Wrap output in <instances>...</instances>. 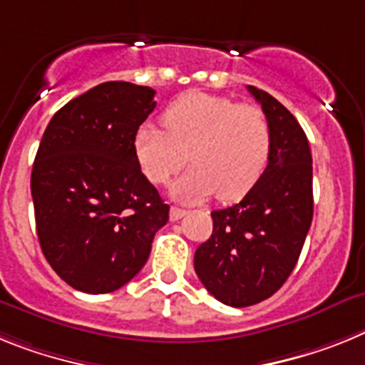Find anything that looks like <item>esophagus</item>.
<instances>
[{
	"instance_id": "1",
	"label": "esophagus",
	"mask_w": 365,
	"mask_h": 365,
	"mask_svg": "<svg viewBox=\"0 0 365 365\" xmlns=\"http://www.w3.org/2000/svg\"><path fill=\"white\" fill-rule=\"evenodd\" d=\"M185 215H187L185 209L176 207V205H173V207H170V220H173V222L180 220V218H183V217H185Z\"/></svg>"
}]
</instances>
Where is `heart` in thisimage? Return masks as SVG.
<instances>
[{"instance_id": "obj_1", "label": "heart", "mask_w": 365, "mask_h": 365, "mask_svg": "<svg viewBox=\"0 0 365 365\" xmlns=\"http://www.w3.org/2000/svg\"><path fill=\"white\" fill-rule=\"evenodd\" d=\"M163 126L141 123L134 134V156L152 183H167L187 161L170 195L196 202L217 192L235 202L252 191L272 154V126L253 104H237L220 95L189 91L165 108Z\"/></svg>"}]
</instances>
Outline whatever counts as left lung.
I'll use <instances>...</instances> for the list:
<instances>
[{
	"instance_id": "obj_1",
	"label": "left lung",
	"mask_w": 365,
	"mask_h": 365,
	"mask_svg": "<svg viewBox=\"0 0 365 365\" xmlns=\"http://www.w3.org/2000/svg\"><path fill=\"white\" fill-rule=\"evenodd\" d=\"M272 126V154L239 204L213 211V233L195 253V270L211 296L250 307L274 296L292 274L309 233L312 156L296 117L270 93L248 86Z\"/></svg>"
}]
</instances>
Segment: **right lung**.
I'll return each mask as SVG.
<instances>
[{"instance_id":"1","label":"right lung","mask_w":365,"mask_h":365,"mask_svg":"<svg viewBox=\"0 0 365 365\" xmlns=\"http://www.w3.org/2000/svg\"><path fill=\"white\" fill-rule=\"evenodd\" d=\"M154 95L103 82L60 108L43 132L31 174L36 233L51 268L75 290L108 294L128 283L169 220L132 147Z\"/></svg>"}]
</instances>
